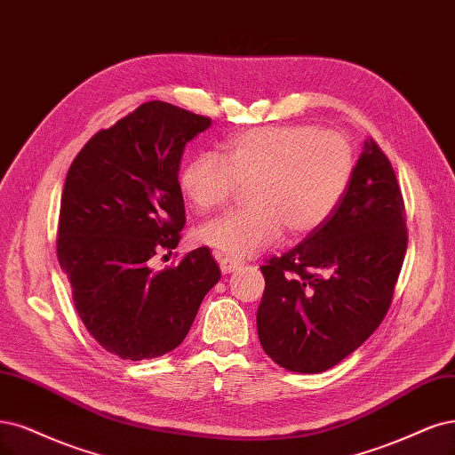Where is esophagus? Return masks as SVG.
Returning <instances> with one entry per match:
<instances>
[{"label":"esophagus","instance_id":"esophagus-1","mask_svg":"<svg viewBox=\"0 0 455 455\" xmlns=\"http://www.w3.org/2000/svg\"><path fill=\"white\" fill-rule=\"evenodd\" d=\"M216 259H218V263H220V269H222V273H224V275L241 269V265H243V261H239V259H231V258L222 256V254H216Z\"/></svg>","mask_w":455,"mask_h":455}]
</instances>
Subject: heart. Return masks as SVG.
Segmentation results:
<instances>
[{"label": "heart", "mask_w": 455, "mask_h": 455, "mask_svg": "<svg viewBox=\"0 0 455 455\" xmlns=\"http://www.w3.org/2000/svg\"><path fill=\"white\" fill-rule=\"evenodd\" d=\"M354 150L339 132L310 124L263 126L229 137L214 154H199L179 177L182 196L207 214L239 188L248 209L199 229V239L231 259L252 258L288 229L301 237L339 209L354 177Z\"/></svg>", "instance_id": "1"}]
</instances>
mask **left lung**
<instances>
[{"label": "left lung", "instance_id": "left-lung-1", "mask_svg": "<svg viewBox=\"0 0 455 455\" xmlns=\"http://www.w3.org/2000/svg\"><path fill=\"white\" fill-rule=\"evenodd\" d=\"M406 214L395 171L365 140L339 209L305 241L261 265L258 337L293 372L331 369L374 333L406 254Z\"/></svg>", "mask_w": 455, "mask_h": 455}]
</instances>
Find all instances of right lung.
<instances>
[{
    "label": "right lung",
    "mask_w": 455,
    "mask_h": 455,
    "mask_svg": "<svg viewBox=\"0 0 455 455\" xmlns=\"http://www.w3.org/2000/svg\"><path fill=\"white\" fill-rule=\"evenodd\" d=\"M211 118L148 101L93 135L61 192L58 261L88 333L122 359L175 350L222 273L207 246L156 273L150 259L175 250L186 224L179 184L186 143Z\"/></svg>",
    "instance_id": "add662e5"
}]
</instances>
